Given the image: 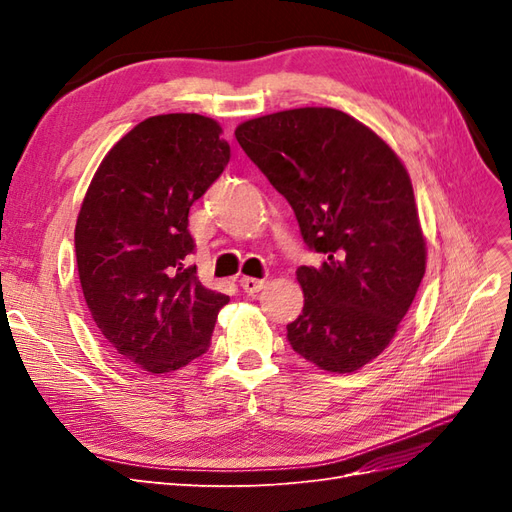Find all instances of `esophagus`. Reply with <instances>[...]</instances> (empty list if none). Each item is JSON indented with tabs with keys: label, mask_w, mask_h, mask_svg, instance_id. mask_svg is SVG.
<instances>
[{
	"label": "esophagus",
	"mask_w": 512,
	"mask_h": 512,
	"mask_svg": "<svg viewBox=\"0 0 512 512\" xmlns=\"http://www.w3.org/2000/svg\"><path fill=\"white\" fill-rule=\"evenodd\" d=\"M241 288L247 292V294H254V292H260L262 288L267 286V280H258V277H250V275H243L239 280Z\"/></svg>",
	"instance_id": "esophagus-1"
}]
</instances>
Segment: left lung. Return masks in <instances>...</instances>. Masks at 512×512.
<instances>
[{"instance_id":"left-lung-1","label":"left lung","mask_w":512,"mask_h":512,"mask_svg":"<svg viewBox=\"0 0 512 512\" xmlns=\"http://www.w3.org/2000/svg\"><path fill=\"white\" fill-rule=\"evenodd\" d=\"M243 151L324 256L299 267L303 314L288 342L331 374L371 363L395 337L421 286L427 247L408 170L365 123L327 106L243 121Z\"/></svg>"}]
</instances>
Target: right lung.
I'll return each mask as SVG.
<instances>
[{"label": "right lung", "instance_id": "obj_1", "mask_svg": "<svg viewBox=\"0 0 512 512\" xmlns=\"http://www.w3.org/2000/svg\"><path fill=\"white\" fill-rule=\"evenodd\" d=\"M230 160L222 126L196 113L156 115L106 153L76 218L83 297L123 359L168 374L205 354L222 292L188 265V215Z\"/></svg>", "mask_w": 512, "mask_h": 512}]
</instances>
